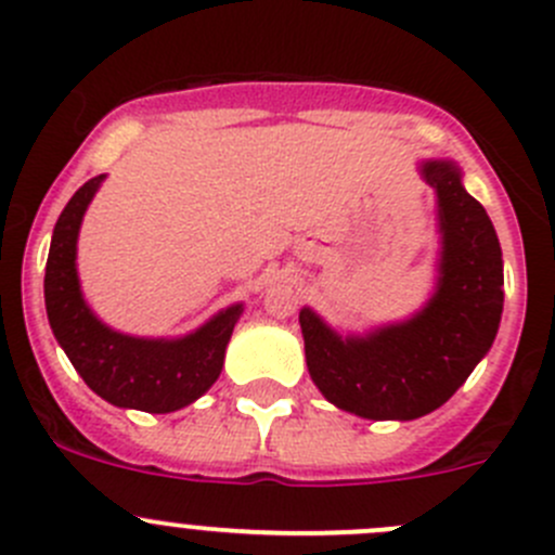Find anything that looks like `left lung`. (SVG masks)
Instances as JSON below:
<instances>
[{
  "label": "left lung",
  "instance_id": "left-lung-1",
  "mask_svg": "<svg viewBox=\"0 0 555 555\" xmlns=\"http://www.w3.org/2000/svg\"><path fill=\"white\" fill-rule=\"evenodd\" d=\"M424 179L438 190L443 231L433 304L411 322L346 340L300 311L313 384L333 405L376 422L443 405L494 344L505 300L500 238L483 206L462 188L456 166L429 160Z\"/></svg>",
  "mask_w": 555,
  "mask_h": 555
}]
</instances>
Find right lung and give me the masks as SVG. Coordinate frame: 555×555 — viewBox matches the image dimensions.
<instances>
[{
    "label": "right lung",
    "mask_w": 555,
    "mask_h": 555,
    "mask_svg": "<svg viewBox=\"0 0 555 555\" xmlns=\"http://www.w3.org/2000/svg\"><path fill=\"white\" fill-rule=\"evenodd\" d=\"M102 173L88 179L55 222L44 266V309L50 327L82 382L120 408L171 413L198 400L217 382L242 306L217 313L182 340H144L112 333L80 295L75 251L77 231Z\"/></svg>",
    "instance_id": "obj_1"
}]
</instances>
